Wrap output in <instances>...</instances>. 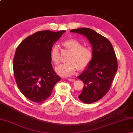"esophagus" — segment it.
Masks as SVG:
<instances>
[{"label":"esophagus","instance_id":"obj_1","mask_svg":"<svg viewBox=\"0 0 133 133\" xmlns=\"http://www.w3.org/2000/svg\"><path fill=\"white\" fill-rule=\"evenodd\" d=\"M67 79H68L69 81H71V82H75V81L74 79H72V78H68Z\"/></svg>","mask_w":133,"mask_h":133}]
</instances>
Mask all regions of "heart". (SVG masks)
<instances>
[{"label":"heart","instance_id":"1","mask_svg":"<svg viewBox=\"0 0 133 133\" xmlns=\"http://www.w3.org/2000/svg\"><path fill=\"white\" fill-rule=\"evenodd\" d=\"M62 45L69 51L67 63L61 64L56 68L58 74L63 77L74 75L77 69L82 70L89 66L93 58V52L89 47L83 46L81 42L75 39H69L63 42ZM50 58L52 63L57 65L60 62V53L58 46H53L51 50Z\"/></svg>","mask_w":133,"mask_h":133}]
</instances>
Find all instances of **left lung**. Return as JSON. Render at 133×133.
Listing matches in <instances>:
<instances>
[{"label":"left lung","instance_id":"obj_1","mask_svg":"<svg viewBox=\"0 0 133 133\" xmlns=\"http://www.w3.org/2000/svg\"><path fill=\"white\" fill-rule=\"evenodd\" d=\"M88 39L92 47L93 58L78 78L84 87L78 98L83 102H95L105 95L111 87L118 69L117 56L108 39L89 28L70 31Z\"/></svg>","mask_w":133,"mask_h":133}]
</instances>
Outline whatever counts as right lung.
<instances>
[{"label":"right lung","mask_w":133,"mask_h":133,"mask_svg":"<svg viewBox=\"0 0 133 133\" xmlns=\"http://www.w3.org/2000/svg\"><path fill=\"white\" fill-rule=\"evenodd\" d=\"M40 31L28 36L16 48L14 74L19 90L28 99L41 103L51 94L61 78L54 70L50 52L54 44L65 32Z\"/></svg>","instance_id":"right-lung-1"}]
</instances>
